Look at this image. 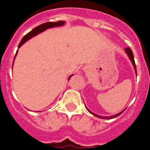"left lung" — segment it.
<instances>
[{"mask_svg": "<svg viewBox=\"0 0 150 150\" xmlns=\"http://www.w3.org/2000/svg\"><path fill=\"white\" fill-rule=\"evenodd\" d=\"M125 53L127 54V55L128 56V57H129V59H130V61H132V63L133 66H134V69H135V74H136V75H137V71H136V65H135V61H134V56H133V53H132V50H131L130 48L128 47V48H125ZM87 110L90 113V114H92L93 115H94V116L97 117H100V118H103V119H111V118H114V117H116L119 116L120 114H121L122 113H123V111L125 110H122V111H121L120 113H118V114H115V115H113V116H110V117H104V116H100V115H98V114H95V113H93V112L90 111L88 108H86Z\"/></svg>", "mask_w": 150, "mask_h": 150, "instance_id": "left-lung-1", "label": "left lung"}]
</instances>
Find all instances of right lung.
Returning <instances> with one entry per match:
<instances>
[{"instance_id":"1","label":"right lung","mask_w":150,"mask_h":150,"mask_svg":"<svg viewBox=\"0 0 150 150\" xmlns=\"http://www.w3.org/2000/svg\"><path fill=\"white\" fill-rule=\"evenodd\" d=\"M65 23V22H64V21H59V22H46V23H43V24H41L40 25H38L37 27L36 28H34L32 31H30L29 33H27L25 36L22 39V40L20 42L19 45H18V48L22 45V44H24L26 41H28L29 40H30L31 38H33V36H36V35H38L39 33H43V31H45L47 30V29H50V28H54V27H58V26H62L64 25ZM18 54V50L16 52V54H15V58H14V61H15V57ZM14 64V62H13ZM73 75H70L69 78H68V80L70 79V78Z\"/></svg>"}]
</instances>
